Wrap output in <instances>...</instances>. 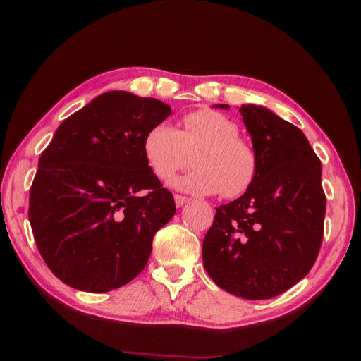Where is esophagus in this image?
<instances>
[{
	"label": "esophagus",
	"mask_w": 361,
	"mask_h": 361,
	"mask_svg": "<svg viewBox=\"0 0 361 361\" xmlns=\"http://www.w3.org/2000/svg\"><path fill=\"white\" fill-rule=\"evenodd\" d=\"M188 202H189L188 197H183V195L175 194V204H176V208H181V206H185Z\"/></svg>",
	"instance_id": "34e87169"
}]
</instances>
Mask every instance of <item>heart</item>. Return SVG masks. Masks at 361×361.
Returning a JSON list of instances; mask_svg holds the SVG:
<instances>
[{
  "instance_id": "1",
  "label": "heart",
  "mask_w": 361,
  "mask_h": 361,
  "mask_svg": "<svg viewBox=\"0 0 361 361\" xmlns=\"http://www.w3.org/2000/svg\"><path fill=\"white\" fill-rule=\"evenodd\" d=\"M198 149L197 169L173 180L176 189L190 194L220 192L225 198L247 192L257 175V152L224 113L209 109L189 111L181 118V130L159 122L142 141L145 159L163 181L186 166L188 152Z\"/></svg>"
}]
</instances>
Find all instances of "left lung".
<instances>
[{"label":"left lung","mask_w":361,"mask_h":361,"mask_svg":"<svg viewBox=\"0 0 361 361\" xmlns=\"http://www.w3.org/2000/svg\"><path fill=\"white\" fill-rule=\"evenodd\" d=\"M239 111L257 152V175L242 197L216 208L203 265L228 293L268 299L307 276L318 257L326 214L321 161L301 130L265 106Z\"/></svg>","instance_id":"1"}]
</instances>
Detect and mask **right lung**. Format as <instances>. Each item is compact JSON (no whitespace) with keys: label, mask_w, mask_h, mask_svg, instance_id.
Here are the masks:
<instances>
[{"label":"right lung","mask_w":361,"mask_h":361,"mask_svg":"<svg viewBox=\"0 0 361 361\" xmlns=\"http://www.w3.org/2000/svg\"><path fill=\"white\" fill-rule=\"evenodd\" d=\"M171 113L158 99L109 91L66 118L42 152L29 221L46 265L66 286L105 293L147 265L175 200L142 141Z\"/></svg>","instance_id":"1"}]
</instances>
